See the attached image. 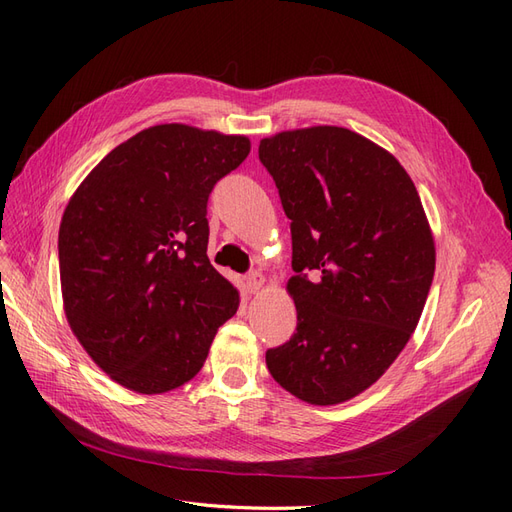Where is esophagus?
I'll return each mask as SVG.
<instances>
[{"label": "esophagus", "instance_id": "obj_1", "mask_svg": "<svg viewBox=\"0 0 512 512\" xmlns=\"http://www.w3.org/2000/svg\"><path fill=\"white\" fill-rule=\"evenodd\" d=\"M245 284H247V290H250V292H258L262 286H265V275H262L260 271H252L250 275H247Z\"/></svg>", "mask_w": 512, "mask_h": 512}]
</instances>
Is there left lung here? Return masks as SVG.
<instances>
[{
	"label": "left lung",
	"instance_id": "1",
	"mask_svg": "<svg viewBox=\"0 0 512 512\" xmlns=\"http://www.w3.org/2000/svg\"><path fill=\"white\" fill-rule=\"evenodd\" d=\"M258 158L290 220L297 305L267 367L307 404H342L391 367L423 314L436 247L421 198L389 151L346 128L262 138Z\"/></svg>",
	"mask_w": 512,
	"mask_h": 512
}]
</instances>
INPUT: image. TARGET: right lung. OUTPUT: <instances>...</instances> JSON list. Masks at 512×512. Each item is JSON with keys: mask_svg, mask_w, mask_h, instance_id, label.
Segmentation results:
<instances>
[{"mask_svg": "<svg viewBox=\"0 0 512 512\" xmlns=\"http://www.w3.org/2000/svg\"><path fill=\"white\" fill-rule=\"evenodd\" d=\"M250 153V138L183 123L115 147L70 198L59 275L70 329L115 382L173 391L203 367L239 292L207 256L213 185Z\"/></svg>", "mask_w": 512, "mask_h": 512, "instance_id": "add662e5", "label": "right lung"}]
</instances>
